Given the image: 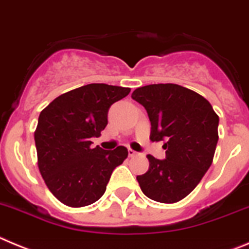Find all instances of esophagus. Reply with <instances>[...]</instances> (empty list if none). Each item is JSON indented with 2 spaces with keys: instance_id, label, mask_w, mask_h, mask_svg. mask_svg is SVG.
Returning <instances> with one entry per match:
<instances>
[{
  "instance_id": "34e87169",
  "label": "esophagus",
  "mask_w": 249,
  "mask_h": 249,
  "mask_svg": "<svg viewBox=\"0 0 249 249\" xmlns=\"http://www.w3.org/2000/svg\"><path fill=\"white\" fill-rule=\"evenodd\" d=\"M127 152H129V156H131V158H133V156H135V155H138V152H136L135 150H133V149H129V150H127Z\"/></svg>"
}]
</instances>
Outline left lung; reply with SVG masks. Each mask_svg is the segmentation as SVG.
<instances>
[{
    "mask_svg": "<svg viewBox=\"0 0 249 249\" xmlns=\"http://www.w3.org/2000/svg\"><path fill=\"white\" fill-rule=\"evenodd\" d=\"M131 98L147 111L151 141H165L166 158L147 155L150 166L136 176L145 196L158 202L185 198L211 166L218 141V115L202 95L178 84H150Z\"/></svg>",
    "mask_w": 249,
    "mask_h": 249,
    "instance_id": "obj_1",
    "label": "left lung"
}]
</instances>
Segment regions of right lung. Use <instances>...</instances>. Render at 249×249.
<instances>
[{
  "label": "right lung",
  "instance_id": "1",
  "mask_svg": "<svg viewBox=\"0 0 249 249\" xmlns=\"http://www.w3.org/2000/svg\"><path fill=\"white\" fill-rule=\"evenodd\" d=\"M130 88L93 83L55 98L41 111L35 133L38 167L49 191L62 203L84 207L104 195L127 149H91L108 124L109 108Z\"/></svg>",
  "mask_w": 249,
  "mask_h": 249
}]
</instances>
